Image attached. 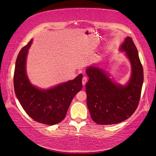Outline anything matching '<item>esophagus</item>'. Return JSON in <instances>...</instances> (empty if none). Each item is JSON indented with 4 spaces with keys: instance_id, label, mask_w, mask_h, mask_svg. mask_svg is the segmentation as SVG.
Returning a JSON list of instances; mask_svg holds the SVG:
<instances>
[{
    "instance_id": "34e87169",
    "label": "esophagus",
    "mask_w": 156,
    "mask_h": 156,
    "mask_svg": "<svg viewBox=\"0 0 156 156\" xmlns=\"http://www.w3.org/2000/svg\"><path fill=\"white\" fill-rule=\"evenodd\" d=\"M87 82V77H83V79H82V84H83V86L85 85Z\"/></svg>"
}]
</instances>
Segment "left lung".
Segmentation results:
<instances>
[{
  "label": "left lung",
  "mask_w": 156,
  "mask_h": 156,
  "mask_svg": "<svg viewBox=\"0 0 156 156\" xmlns=\"http://www.w3.org/2000/svg\"><path fill=\"white\" fill-rule=\"evenodd\" d=\"M120 50L126 52L131 65V76L123 86L113 83L105 71L88 67L86 84L87 107L92 119L98 124L111 125L126 120L138 107L143 84V66L131 37H127Z\"/></svg>",
  "instance_id": "8db88e82"
}]
</instances>
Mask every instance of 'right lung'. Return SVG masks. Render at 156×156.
Returning a JSON list of instances; mask_svg holds the SVG:
<instances>
[{
  "label": "right lung",
  "instance_id": "right-lung-1",
  "mask_svg": "<svg viewBox=\"0 0 156 156\" xmlns=\"http://www.w3.org/2000/svg\"><path fill=\"white\" fill-rule=\"evenodd\" d=\"M32 42L30 40L17 56L13 75L14 90L23 109L33 120L55 125L64 120L73 98L81 90L83 75L50 89L33 86L26 73L27 55Z\"/></svg>",
  "mask_w": 156,
  "mask_h": 156
}]
</instances>
